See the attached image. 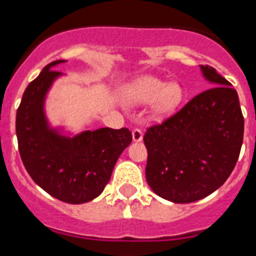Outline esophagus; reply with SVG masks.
<instances>
[{"label": "esophagus", "instance_id": "obj_1", "mask_svg": "<svg viewBox=\"0 0 256 256\" xmlns=\"http://www.w3.org/2000/svg\"><path fill=\"white\" fill-rule=\"evenodd\" d=\"M132 139H134V142H140L143 139V131L140 128H134L132 130Z\"/></svg>", "mask_w": 256, "mask_h": 256}]
</instances>
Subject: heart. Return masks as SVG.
Segmentation results:
<instances>
[{"label":"heart","instance_id":"b5f03b06","mask_svg":"<svg viewBox=\"0 0 256 256\" xmlns=\"http://www.w3.org/2000/svg\"><path fill=\"white\" fill-rule=\"evenodd\" d=\"M128 98L132 103L154 102L156 116L165 117L174 112L183 100V88L176 82L166 84L156 77H142L136 80L128 90Z\"/></svg>","mask_w":256,"mask_h":256}]
</instances>
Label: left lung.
<instances>
[{
	"label": "left lung",
	"mask_w": 256,
	"mask_h": 256,
	"mask_svg": "<svg viewBox=\"0 0 256 256\" xmlns=\"http://www.w3.org/2000/svg\"><path fill=\"white\" fill-rule=\"evenodd\" d=\"M212 88L144 134L146 182L175 204L205 198L232 174L244 140L237 91L210 66H201Z\"/></svg>",
	"instance_id": "8db88e82"
}]
</instances>
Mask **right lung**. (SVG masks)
<instances>
[{
  "label": "right lung",
  "instance_id": "right-lung-1",
  "mask_svg": "<svg viewBox=\"0 0 256 256\" xmlns=\"http://www.w3.org/2000/svg\"><path fill=\"white\" fill-rule=\"evenodd\" d=\"M63 62L48 64L26 86L16 112L18 146L36 184L55 198L78 205L103 192L132 135L126 128H103L66 138L48 128L44 100L52 81L60 76L51 66Z\"/></svg>",
  "mask_w": 256,
  "mask_h": 256
}]
</instances>
